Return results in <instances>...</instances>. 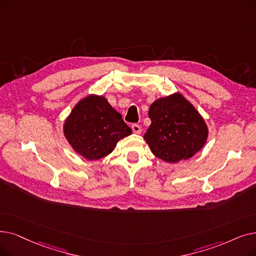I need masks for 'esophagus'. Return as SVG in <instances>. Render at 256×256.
Returning a JSON list of instances; mask_svg holds the SVG:
<instances>
[{"mask_svg": "<svg viewBox=\"0 0 256 256\" xmlns=\"http://www.w3.org/2000/svg\"><path fill=\"white\" fill-rule=\"evenodd\" d=\"M132 132H135V134H140V132H141V126H138V124H132Z\"/></svg>", "mask_w": 256, "mask_h": 256, "instance_id": "obj_1", "label": "esophagus"}]
</instances>
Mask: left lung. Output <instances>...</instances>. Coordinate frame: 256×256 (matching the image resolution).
I'll list each match as a JSON object with an SVG mask.
<instances>
[{
	"label": "left lung",
	"instance_id": "8db88e82",
	"mask_svg": "<svg viewBox=\"0 0 256 256\" xmlns=\"http://www.w3.org/2000/svg\"><path fill=\"white\" fill-rule=\"evenodd\" d=\"M148 117L152 124L143 138L156 157L168 163L192 158L208 139L204 118L178 92L156 99Z\"/></svg>",
	"mask_w": 256,
	"mask_h": 256
}]
</instances>
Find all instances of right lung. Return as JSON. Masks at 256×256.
<instances>
[{
    "instance_id": "1",
    "label": "right lung",
    "mask_w": 256,
    "mask_h": 256,
    "mask_svg": "<svg viewBox=\"0 0 256 256\" xmlns=\"http://www.w3.org/2000/svg\"><path fill=\"white\" fill-rule=\"evenodd\" d=\"M62 132L75 152L94 161L112 152L119 140L132 134V128L106 96L90 94L74 106Z\"/></svg>"
}]
</instances>
